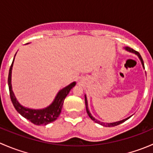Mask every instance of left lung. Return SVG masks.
<instances>
[{
  "label": "left lung",
  "instance_id": "left-lung-1",
  "mask_svg": "<svg viewBox=\"0 0 153 153\" xmlns=\"http://www.w3.org/2000/svg\"><path fill=\"white\" fill-rule=\"evenodd\" d=\"M124 49H125L126 51H127V52H131V53H133V54H135V55H137V56L138 57V58L140 59V61H141V64H142V67L143 69H144V64H143V61L142 59V58H141V55L139 54V52H138L137 51L134 50V49H131L130 47H124ZM85 96V104H86V112H87L88 115H89V118H91V119L93 121H95V123H97V124L101 125V126H108V127H110V126H117V125H119L121 124H122L123 122H124V121H126V120L129 119L130 117H132V115L129 117H128V118H125V119H123L121 120V121H116V122H113V123H105V122H102V121H98V120H97L96 118H94L93 116L92 115V114L90 113V112H89V108H88V102H87V98H86V95H84Z\"/></svg>",
  "mask_w": 153,
  "mask_h": 153
}]
</instances>
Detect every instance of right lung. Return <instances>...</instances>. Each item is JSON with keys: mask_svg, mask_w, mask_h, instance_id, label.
Returning a JSON list of instances; mask_svg holds the SVG:
<instances>
[{"mask_svg": "<svg viewBox=\"0 0 153 153\" xmlns=\"http://www.w3.org/2000/svg\"><path fill=\"white\" fill-rule=\"evenodd\" d=\"M15 55H16V54L15 55ZM15 57H14L13 61H12V65L10 67L8 77V85L9 89H10V98L11 101H12V104H13L14 107L18 111V113L21 114L23 117L27 118V120H29V121H31V122L33 123L35 125H47L49 124V123L55 121L58 118V117L59 116L60 114H61L64 99L67 96V95L70 92L71 89L75 86L76 82L74 81V82L71 83L68 86L63 88L62 89H61L58 92V94L56 95L52 104L47 106V107L44 108V109H35L26 107V106L21 105L18 102L15 94H14L13 91H12V67H13Z\"/></svg>", "mask_w": 153, "mask_h": 153, "instance_id": "right-lung-1", "label": "right lung"}]
</instances>
